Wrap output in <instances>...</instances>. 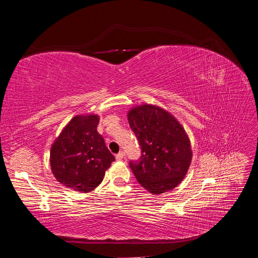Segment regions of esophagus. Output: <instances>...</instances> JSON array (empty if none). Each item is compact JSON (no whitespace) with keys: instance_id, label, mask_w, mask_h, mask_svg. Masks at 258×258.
I'll use <instances>...</instances> for the list:
<instances>
[{"instance_id":"34e87169","label":"esophagus","mask_w":258,"mask_h":258,"mask_svg":"<svg viewBox=\"0 0 258 258\" xmlns=\"http://www.w3.org/2000/svg\"><path fill=\"white\" fill-rule=\"evenodd\" d=\"M115 157H116L117 160H121V159L124 157V153L121 151V152H119L118 154H117V155L115 156Z\"/></svg>"}]
</instances>
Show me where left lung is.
<instances>
[{
  "label": "left lung",
  "mask_w": 258,
  "mask_h": 258,
  "mask_svg": "<svg viewBox=\"0 0 258 258\" xmlns=\"http://www.w3.org/2000/svg\"><path fill=\"white\" fill-rule=\"evenodd\" d=\"M128 121L141 148L140 158L129 161L138 182L155 195L173 189L191 161L189 139L182 124L170 113L150 104L132 108Z\"/></svg>",
  "instance_id": "left-lung-1"
}]
</instances>
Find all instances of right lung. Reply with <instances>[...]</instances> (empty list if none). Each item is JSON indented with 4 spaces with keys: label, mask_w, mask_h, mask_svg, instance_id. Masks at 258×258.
I'll return each instance as SVG.
<instances>
[{
    "label": "right lung",
    "mask_w": 258,
    "mask_h": 258,
    "mask_svg": "<svg viewBox=\"0 0 258 258\" xmlns=\"http://www.w3.org/2000/svg\"><path fill=\"white\" fill-rule=\"evenodd\" d=\"M98 123L97 115L75 116L51 146V171L68 188L93 190L115 160L103 137L98 134Z\"/></svg>",
    "instance_id": "right-lung-1"
}]
</instances>
